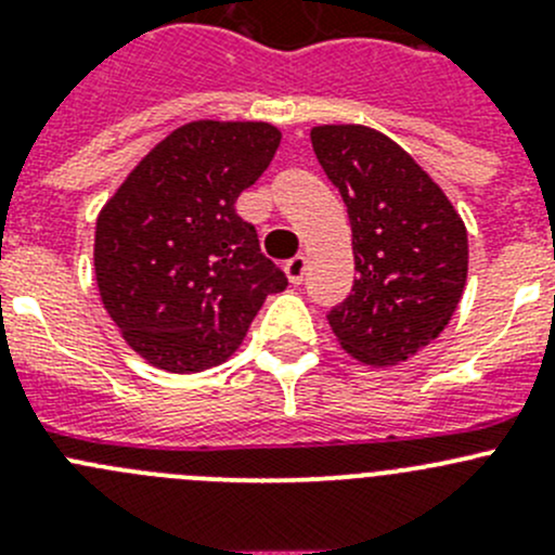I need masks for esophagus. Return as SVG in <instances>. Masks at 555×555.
<instances>
[{
    "mask_svg": "<svg viewBox=\"0 0 555 555\" xmlns=\"http://www.w3.org/2000/svg\"><path fill=\"white\" fill-rule=\"evenodd\" d=\"M306 268H309V260H306L304 255H298V257H293V260L284 262V273H287L289 284H300V282H304Z\"/></svg>",
    "mask_w": 555,
    "mask_h": 555,
    "instance_id": "obj_1",
    "label": "esophagus"
}]
</instances>
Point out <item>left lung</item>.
Segmentation results:
<instances>
[{
  "label": "left lung",
  "instance_id": "1",
  "mask_svg": "<svg viewBox=\"0 0 555 555\" xmlns=\"http://www.w3.org/2000/svg\"><path fill=\"white\" fill-rule=\"evenodd\" d=\"M311 144L351 222L357 279L327 313L340 349L400 365L451 322L467 284V228L449 195L376 128L313 126Z\"/></svg>",
  "mask_w": 555,
  "mask_h": 555
}]
</instances>
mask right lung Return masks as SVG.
<instances>
[{"mask_svg": "<svg viewBox=\"0 0 555 555\" xmlns=\"http://www.w3.org/2000/svg\"><path fill=\"white\" fill-rule=\"evenodd\" d=\"M279 142L271 122H184L99 211V295L122 340L153 367L220 365L268 295L287 287L255 228L236 215V198L271 166Z\"/></svg>", "mask_w": 555, "mask_h": 555, "instance_id": "add662e5", "label": "right lung"}]
</instances>
